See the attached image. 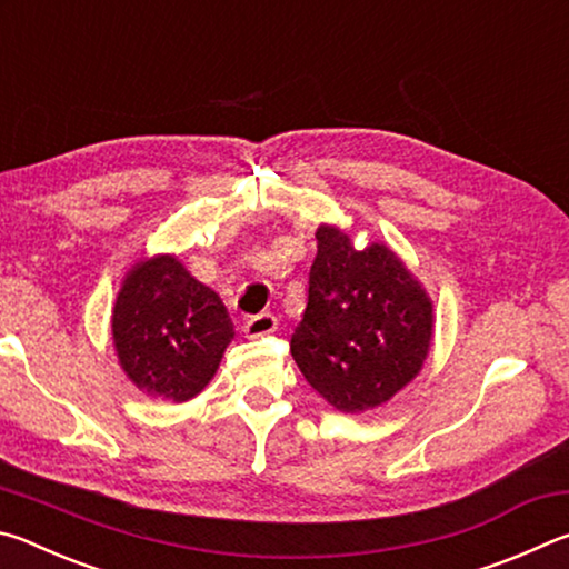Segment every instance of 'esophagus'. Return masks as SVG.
<instances>
[{
	"instance_id": "34e87169",
	"label": "esophagus",
	"mask_w": 569,
	"mask_h": 569,
	"mask_svg": "<svg viewBox=\"0 0 569 569\" xmlns=\"http://www.w3.org/2000/svg\"><path fill=\"white\" fill-rule=\"evenodd\" d=\"M276 329H278V321L273 313H258V316H253V319H248L243 331L248 339H261V336L273 333Z\"/></svg>"
}]
</instances>
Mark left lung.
<instances>
[{"label": "left lung", "mask_w": 569, "mask_h": 569, "mask_svg": "<svg viewBox=\"0 0 569 569\" xmlns=\"http://www.w3.org/2000/svg\"><path fill=\"white\" fill-rule=\"evenodd\" d=\"M435 341V301L387 243L356 248L333 223L316 228L308 306L291 336L306 381L343 413L391 401L419 377Z\"/></svg>", "instance_id": "obj_1"}]
</instances>
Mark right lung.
<instances>
[{
	"label": "right lung",
	"instance_id": "obj_1",
	"mask_svg": "<svg viewBox=\"0 0 569 569\" xmlns=\"http://www.w3.org/2000/svg\"><path fill=\"white\" fill-rule=\"evenodd\" d=\"M110 326L114 356L132 387L172 403L196 399L208 387L236 336L218 293L176 253L130 266Z\"/></svg>",
	"mask_w": 569,
	"mask_h": 569
}]
</instances>
